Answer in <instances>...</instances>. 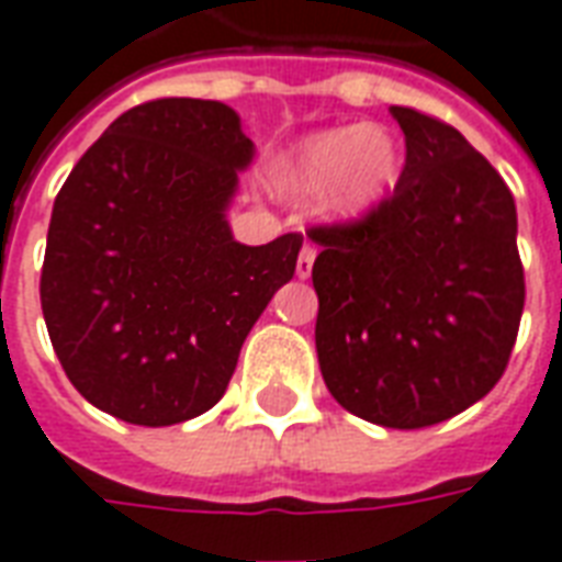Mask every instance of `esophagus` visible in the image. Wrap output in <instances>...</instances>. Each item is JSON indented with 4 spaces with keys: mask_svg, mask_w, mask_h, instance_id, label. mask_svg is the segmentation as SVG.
Instances as JSON below:
<instances>
[{
    "mask_svg": "<svg viewBox=\"0 0 562 562\" xmlns=\"http://www.w3.org/2000/svg\"><path fill=\"white\" fill-rule=\"evenodd\" d=\"M313 265H315V249L313 247H303L301 249V256H297V277L301 280H306L310 273H313Z\"/></svg>",
    "mask_w": 562,
    "mask_h": 562,
    "instance_id": "34e87169",
    "label": "esophagus"
}]
</instances>
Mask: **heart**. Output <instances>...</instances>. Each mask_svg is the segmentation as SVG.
Returning <instances> with one entry per match:
<instances>
[{"label": "heart", "instance_id": "1", "mask_svg": "<svg viewBox=\"0 0 562 562\" xmlns=\"http://www.w3.org/2000/svg\"><path fill=\"white\" fill-rule=\"evenodd\" d=\"M402 176L393 131L381 124H348L310 133L270 172L277 193L306 199L318 193V211L334 223H360L375 214Z\"/></svg>", "mask_w": 562, "mask_h": 562}]
</instances>
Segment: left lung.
<instances>
[{"label":"left lung","mask_w":562,"mask_h":562,"mask_svg":"<svg viewBox=\"0 0 562 562\" xmlns=\"http://www.w3.org/2000/svg\"><path fill=\"white\" fill-rule=\"evenodd\" d=\"M405 133L393 196L360 223L315 226V351L330 396L386 429L480 402L525 310L509 187L450 124L390 106Z\"/></svg>","instance_id":"left-lung-1"}]
</instances>
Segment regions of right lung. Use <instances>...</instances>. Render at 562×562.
Returning <instances> with one entry per match:
<instances>
[{
  "instance_id": "1",
  "label": "right lung",
  "mask_w": 562,
  "mask_h": 562,
  "mask_svg": "<svg viewBox=\"0 0 562 562\" xmlns=\"http://www.w3.org/2000/svg\"><path fill=\"white\" fill-rule=\"evenodd\" d=\"M256 145L220 101L160 98L103 131L61 184L41 310L70 384L133 426L214 408L294 277L303 235L247 247L226 211Z\"/></svg>"
}]
</instances>
